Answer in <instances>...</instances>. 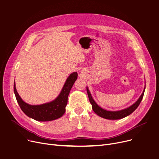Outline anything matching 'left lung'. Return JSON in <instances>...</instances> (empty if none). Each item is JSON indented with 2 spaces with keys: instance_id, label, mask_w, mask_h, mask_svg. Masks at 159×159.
<instances>
[{
  "instance_id": "8db88e82",
  "label": "left lung",
  "mask_w": 159,
  "mask_h": 159,
  "mask_svg": "<svg viewBox=\"0 0 159 159\" xmlns=\"http://www.w3.org/2000/svg\"><path fill=\"white\" fill-rule=\"evenodd\" d=\"M145 88H144L142 94L140 96L139 99L133 105L130 106L129 107H128L125 109L119 110V111H107L106 110L103 109L102 108H101L100 107H99L98 105V104L94 102V100L92 98L91 93H90L88 88L87 87V93L88 94L89 102H90L91 104L92 105V108H93V111L98 115H99V117H103L106 119H109V120L120 119H122V118H124V117L128 116V115H129L130 114H131L138 107L139 105L140 104L141 100L143 99V95H144V93H145Z\"/></svg>"
}]
</instances>
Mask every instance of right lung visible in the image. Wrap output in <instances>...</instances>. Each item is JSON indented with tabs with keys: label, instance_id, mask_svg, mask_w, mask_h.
<instances>
[{
	"label": "right lung",
	"instance_id": "1",
	"mask_svg": "<svg viewBox=\"0 0 159 159\" xmlns=\"http://www.w3.org/2000/svg\"><path fill=\"white\" fill-rule=\"evenodd\" d=\"M77 72L71 74L66 79L59 96L52 102L39 105H31L23 102L16 91L14 82V92L21 110L28 117L37 121H51L60 118L65 112L68 96L77 79Z\"/></svg>",
	"mask_w": 159,
	"mask_h": 159
}]
</instances>
